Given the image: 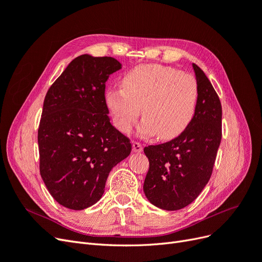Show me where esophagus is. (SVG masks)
<instances>
[{
	"instance_id": "esophagus-1",
	"label": "esophagus",
	"mask_w": 262,
	"mask_h": 262,
	"mask_svg": "<svg viewBox=\"0 0 262 262\" xmlns=\"http://www.w3.org/2000/svg\"><path fill=\"white\" fill-rule=\"evenodd\" d=\"M132 150L134 153H141L142 150H143V145H142L141 143H139V142H136L134 141L132 143Z\"/></svg>"
}]
</instances>
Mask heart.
<instances>
[{"label": "heart", "instance_id": "b5f03b06", "mask_svg": "<svg viewBox=\"0 0 262 262\" xmlns=\"http://www.w3.org/2000/svg\"><path fill=\"white\" fill-rule=\"evenodd\" d=\"M121 90L107 91L105 100L117 129L128 133L140 115L142 134L161 140L172 139L185 131L193 119L198 84L188 73L160 64H141L121 78ZM141 108H140L139 107Z\"/></svg>", "mask_w": 262, "mask_h": 262}]
</instances>
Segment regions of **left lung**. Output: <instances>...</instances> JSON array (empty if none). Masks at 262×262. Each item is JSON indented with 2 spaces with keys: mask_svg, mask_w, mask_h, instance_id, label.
<instances>
[{
  "mask_svg": "<svg viewBox=\"0 0 262 262\" xmlns=\"http://www.w3.org/2000/svg\"><path fill=\"white\" fill-rule=\"evenodd\" d=\"M198 84L193 119L179 137L144 147L149 168L143 190L155 207L176 211L194 201L212 175L222 139V106L203 71L192 64Z\"/></svg>",
  "mask_w": 262,
  "mask_h": 262,
  "instance_id": "left-lung-1",
  "label": "left lung"
}]
</instances>
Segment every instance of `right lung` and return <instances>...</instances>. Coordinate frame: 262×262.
Wrapping results in <instances>:
<instances>
[{"label":"right lung","instance_id":"right-lung-1","mask_svg":"<svg viewBox=\"0 0 262 262\" xmlns=\"http://www.w3.org/2000/svg\"><path fill=\"white\" fill-rule=\"evenodd\" d=\"M121 63L82 54L47 93L38 129L40 175L59 204L84 210L104 194L110 170L131 153L130 140L110 123L106 82Z\"/></svg>","mask_w":262,"mask_h":262}]
</instances>
